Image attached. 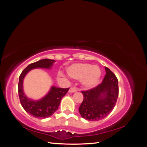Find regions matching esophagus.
Returning <instances> with one entry per match:
<instances>
[{
  "label": "esophagus",
  "mask_w": 147,
  "mask_h": 147,
  "mask_svg": "<svg viewBox=\"0 0 147 147\" xmlns=\"http://www.w3.org/2000/svg\"><path fill=\"white\" fill-rule=\"evenodd\" d=\"M77 88H73V87H71V88L69 89V92H77Z\"/></svg>",
  "instance_id": "obj_1"
}]
</instances>
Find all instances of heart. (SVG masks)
Here are the masks:
<instances>
[{
	"label": "heart",
	"mask_w": 147,
	"mask_h": 147,
	"mask_svg": "<svg viewBox=\"0 0 147 147\" xmlns=\"http://www.w3.org/2000/svg\"><path fill=\"white\" fill-rule=\"evenodd\" d=\"M67 72L71 78L81 79L82 84L86 88L94 87L101 76V70L98 66L87 63L74 64L67 69Z\"/></svg>",
	"instance_id": "1"
}]
</instances>
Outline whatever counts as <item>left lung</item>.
I'll return each instance as SVG.
<instances>
[{
	"label": "left lung",
	"mask_w": 147,
	"mask_h": 147,
	"mask_svg": "<svg viewBox=\"0 0 147 147\" xmlns=\"http://www.w3.org/2000/svg\"><path fill=\"white\" fill-rule=\"evenodd\" d=\"M105 69L106 74L100 84L81 91L83 100L79 112L88 121H99L107 117L117 103L119 94L118 78L109 68L105 67Z\"/></svg>",
	"instance_id": "left-lung-1"
}]
</instances>
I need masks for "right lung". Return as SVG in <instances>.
Instances as JSON below:
<instances>
[{"label":"right lung","mask_w":147,"mask_h":147,"mask_svg":"<svg viewBox=\"0 0 147 147\" xmlns=\"http://www.w3.org/2000/svg\"><path fill=\"white\" fill-rule=\"evenodd\" d=\"M55 62V60L44 59L30 64L21 72L18 85L19 98L23 109L29 115L38 118H46L51 116L58 109L62 98L69 90L68 88L53 86L48 94L38 101L31 100L25 96L23 90V82L25 75L29 70L35 68L50 69Z\"/></svg>","instance_id":"right-lung-1"}]
</instances>
